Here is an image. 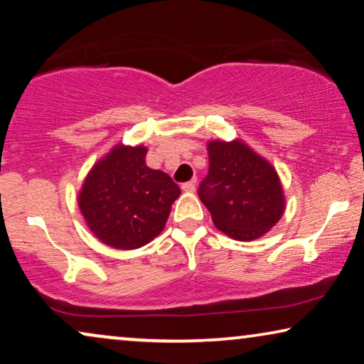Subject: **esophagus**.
Masks as SVG:
<instances>
[{"mask_svg":"<svg viewBox=\"0 0 364 364\" xmlns=\"http://www.w3.org/2000/svg\"><path fill=\"white\" fill-rule=\"evenodd\" d=\"M182 191L183 192H193V191H196V181L182 183Z\"/></svg>","mask_w":364,"mask_h":364,"instance_id":"obj_1","label":"esophagus"}]
</instances>
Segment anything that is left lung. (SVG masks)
I'll list each match as a JSON object with an SVG mask.
<instances>
[{"mask_svg":"<svg viewBox=\"0 0 364 364\" xmlns=\"http://www.w3.org/2000/svg\"><path fill=\"white\" fill-rule=\"evenodd\" d=\"M198 197L218 230L240 242L265 235L285 212L280 177L242 141H210Z\"/></svg>","mask_w":364,"mask_h":364,"instance_id":"8db88e82","label":"left lung"}]
</instances>
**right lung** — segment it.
I'll list each match as a JSON object with an SVG mask.
<instances>
[{
	"mask_svg": "<svg viewBox=\"0 0 364 364\" xmlns=\"http://www.w3.org/2000/svg\"><path fill=\"white\" fill-rule=\"evenodd\" d=\"M144 146L117 144L94 164L79 192V208L99 240L134 250L164 230L181 188L166 172L146 164Z\"/></svg>",
	"mask_w": 364,
	"mask_h": 364,
	"instance_id": "1",
	"label": "right lung"
}]
</instances>
